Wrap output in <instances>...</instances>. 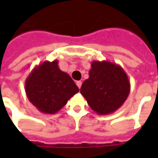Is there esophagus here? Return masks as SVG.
<instances>
[{
    "mask_svg": "<svg viewBox=\"0 0 158 158\" xmlns=\"http://www.w3.org/2000/svg\"><path fill=\"white\" fill-rule=\"evenodd\" d=\"M76 85H77V86L80 89V87L82 85V82H81V81H76Z\"/></svg>",
    "mask_w": 158,
    "mask_h": 158,
    "instance_id": "esophagus-1",
    "label": "esophagus"
}]
</instances>
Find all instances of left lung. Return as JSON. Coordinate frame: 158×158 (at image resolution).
<instances>
[{
  "label": "left lung",
  "instance_id": "8db88e82",
  "mask_svg": "<svg viewBox=\"0 0 158 158\" xmlns=\"http://www.w3.org/2000/svg\"><path fill=\"white\" fill-rule=\"evenodd\" d=\"M129 91L130 83L125 71L108 61H93L89 79L80 89L88 105L99 115L114 113L124 103Z\"/></svg>",
  "mask_w": 158,
  "mask_h": 158
}]
</instances>
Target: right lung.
Wrapping results in <instances>:
<instances>
[{"mask_svg": "<svg viewBox=\"0 0 158 158\" xmlns=\"http://www.w3.org/2000/svg\"><path fill=\"white\" fill-rule=\"evenodd\" d=\"M79 91L78 86L58 67V61H45L33 69L25 80L29 102L40 112L55 114Z\"/></svg>", "mask_w": 158, "mask_h": 158, "instance_id": "right-lung-1", "label": "right lung"}]
</instances>
